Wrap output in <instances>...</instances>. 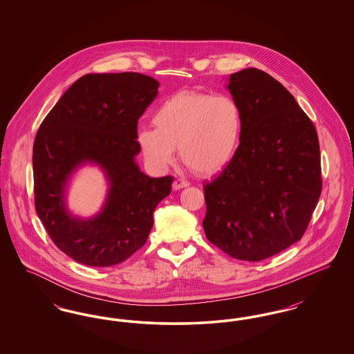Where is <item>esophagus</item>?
Wrapping results in <instances>:
<instances>
[{
  "mask_svg": "<svg viewBox=\"0 0 354 354\" xmlns=\"http://www.w3.org/2000/svg\"><path fill=\"white\" fill-rule=\"evenodd\" d=\"M188 185H189L188 182H185V180H180V179H176V180H174V183H172V188H174L175 191H178V189H182V188L188 187Z\"/></svg>",
  "mask_w": 354,
  "mask_h": 354,
  "instance_id": "obj_1",
  "label": "esophagus"
}]
</instances>
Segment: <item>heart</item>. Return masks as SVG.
Wrapping results in <instances>:
<instances>
[{
    "label": "heart",
    "instance_id": "1",
    "mask_svg": "<svg viewBox=\"0 0 354 354\" xmlns=\"http://www.w3.org/2000/svg\"><path fill=\"white\" fill-rule=\"evenodd\" d=\"M155 127L138 130L136 140L152 167L166 169L176 147L185 165L203 176L227 169L240 151L245 115L239 102L225 95L179 91L153 113Z\"/></svg>",
    "mask_w": 354,
    "mask_h": 354
}]
</instances>
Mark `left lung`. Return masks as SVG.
Returning <instances> with one entry per match:
<instances>
[{"instance_id": "1", "label": "left lung", "mask_w": 354, "mask_h": 354, "mask_svg": "<svg viewBox=\"0 0 354 354\" xmlns=\"http://www.w3.org/2000/svg\"><path fill=\"white\" fill-rule=\"evenodd\" d=\"M227 90L245 115L235 160L204 183L203 228L221 251L260 261L299 241L320 199L319 136L283 84L263 70L230 75Z\"/></svg>"}]
</instances>
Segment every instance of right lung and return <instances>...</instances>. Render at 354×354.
Returning <instances> with one entry per match:
<instances>
[{
  "mask_svg": "<svg viewBox=\"0 0 354 354\" xmlns=\"http://www.w3.org/2000/svg\"><path fill=\"white\" fill-rule=\"evenodd\" d=\"M159 82L139 73L86 74L41 123L33 146L35 211L53 243L73 260L111 267L145 245L153 211L171 192L172 176L151 178L135 158L138 119L158 95ZM98 165L109 185L102 211L73 216L66 204L72 174Z\"/></svg>",
  "mask_w": 354,
  "mask_h": 354,
  "instance_id": "add662e5",
  "label": "right lung"
}]
</instances>
